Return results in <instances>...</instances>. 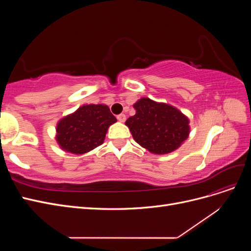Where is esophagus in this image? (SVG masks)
I'll return each instance as SVG.
<instances>
[{"instance_id":"1","label":"esophagus","mask_w":251,"mask_h":251,"mask_svg":"<svg viewBox=\"0 0 251 251\" xmlns=\"http://www.w3.org/2000/svg\"><path fill=\"white\" fill-rule=\"evenodd\" d=\"M117 119H118V121H120V123H125L126 115H125V114H119V115L117 116Z\"/></svg>"}]
</instances>
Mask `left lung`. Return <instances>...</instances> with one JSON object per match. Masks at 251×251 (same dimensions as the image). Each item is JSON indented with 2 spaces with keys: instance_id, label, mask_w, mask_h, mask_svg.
<instances>
[{
  "instance_id": "left-lung-1",
  "label": "left lung",
  "mask_w": 251,
  "mask_h": 251,
  "mask_svg": "<svg viewBox=\"0 0 251 251\" xmlns=\"http://www.w3.org/2000/svg\"><path fill=\"white\" fill-rule=\"evenodd\" d=\"M133 107L136 114L126 119V126L134 140L151 153L170 154L188 138L189 119L177 108L148 97L140 98Z\"/></svg>"
}]
</instances>
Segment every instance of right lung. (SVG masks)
Listing matches in <instances>:
<instances>
[{"label": "right lung", "mask_w": 251, "mask_h": 251, "mask_svg": "<svg viewBox=\"0 0 251 251\" xmlns=\"http://www.w3.org/2000/svg\"><path fill=\"white\" fill-rule=\"evenodd\" d=\"M116 121L108 105L83 104L58 121L55 139L68 153L86 154L103 143L109 126Z\"/></svg>", "instance_id": "1"}]
</instances>
